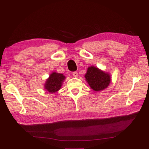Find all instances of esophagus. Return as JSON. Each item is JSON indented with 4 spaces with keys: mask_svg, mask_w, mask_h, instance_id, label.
<instances>
[{
    "mask_svg": "<svg viewBox=\"0 0 149 149\" xmlns=\"http://www.w3.org/2000/svg\"><path fill=\"white\" fill-rule=\"evenodd\" d=\"M72 74H73L74 77H77V76H78V73L77 71H74V72H73V73H72Z\"/></svg>",
    "mask_w": 149,
    "mask_h": 149,
    "instance_id": "obj_1",
    "label": "esophagus"
}]
</instances>
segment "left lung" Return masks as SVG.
<instances>
[{
	"mask_svg": "<svg viewBox=\"0 0 149 149\" xmlns=\"http://www.w3.org/2000/svg\"><path fill=\"white\" fill-rule=\"evenodd\" d=\"M85 78L90 87L96 91L104 89L111 82V77L109 74L94 66L88 68Z\"/></svg>",
	"mask_w": 149,
	"mask_h": 149,
	"instance_id": "obj_1",
	"label": "left lung"
}]
</instances>
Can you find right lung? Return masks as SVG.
Instances as JSON below:
<instances>
[{"label":"right lung","instance_id":"add662e5","mask_svg":"<svg viewBox=\"0 0 149 149\" xmlns=\"http://www.w3.org/2000/svg\"><path fill=\"white\" fill-rule=\"evenodd\" d=\"M65 79V76L63 74L53 73L47 80L45 88L49 93H55L60 89Z\"/></svg>","mask_w":149,"mask_h":149}]
</instances>
